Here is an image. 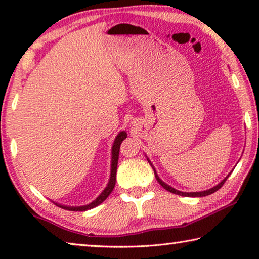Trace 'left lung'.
Segmentation results:
<instances>
[{
    "mask_svg": "<svg viewBox=\"0 0 259 259\" xmlns=\"http://www.w3.org/2000/svg\"><path fill=\"white\" fill-rule=\"evenodd\" d=\"M148 160V159H147ZM148 162H150V164L152 165V163H151V161L148 160ZM152 168H153V170H154V175H155V178H156V181L159 182V184L160 185L163 187V188H165L166 191H169V192H171V193H174V194H178V195H182V196H207V195H210V194H212V193H214L216 191H218L219 188H221L223 185H224V183L226 182V179L229 178V176H227L226 178H224L223 179V181L218 184V185H216V186H213L212 188H210V190H208V191H202V192H190V193H187V192H181V191H178V190H175L174 187H171V186H169L168 184H165L164 182H162L161 179H160V177L157 176V174H156V171H155V169H154V166L152 165Z\"/></svg>",
    "mask_w": 259,
    "mask_h": 259,
    "instance_id": "left-lung-1",
    "label": "left lung"
}]
</instances>
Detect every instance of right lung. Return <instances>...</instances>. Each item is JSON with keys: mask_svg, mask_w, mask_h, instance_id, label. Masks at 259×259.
I'll use <instances>...</instances> for the list:
<instances>
[{"mask_svg": "<svg viewBox=\"0 0 259 259\" xmlns=\"http://www.w3.org/2000/svg\"><path fill=\"white\" fill-rule=\"evenodd\" d=\"M126 138V133L125 131H121V133L116 136L115 140H114L113 147H112V164H111V177H109V181L107 186L105 187V190L100 193V195L97 199L93 202L87 204V205H81V207H68V205H61L59 203H55L58 205V207L66 209V210H71V211H85V210L93 209L95 207H97L102 202H104L105 200L107 199V196L111 194L114 186H115V182H116V169H117V161H119V152H120V145L121 143Z\"/></svg>", "mask_w": 259, "mask_h": 259, "instance_id": "right-lung-1", "label": "right lung"}]
</instances>
